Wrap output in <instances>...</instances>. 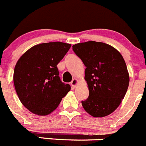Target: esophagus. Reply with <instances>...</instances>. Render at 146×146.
I'll return each instance as SVG.
<instances>
[{"instance_id": "1", "label": "esophagus", "mask_w": 146, "mask_h": 146, "mask_svg": "<svg viewBox=\"0 0 146 146\" xmlns=\"http://www.w3.org/2000/svg\"><path fill=\"white\" fill-rule=\"evenodd\" d=\"M78 80L77 79H73L72 80V81L71 82V86L73 88H74L76 87V86L78 85Z\"/></svg>"}]
</instances>
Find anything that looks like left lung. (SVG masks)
I'll return each instance as SVG.
<instances>
[{"instance_id":"1","label":"left lung","mask_w":146,"mask_h":146,"mask_svg":"<svg viewBox=\"0 0 146 146\" xmlns=\"http://www.w3.org/2000/svg\"><path fill=\"white\" fill-rule=\"evenodd\" d=\"M85 66L89 96L82 101L86 112L94 117L109 115L126 94L129 74L122 54L106 43L88 41L72 46Z\"/></svg>"}]
</instances>
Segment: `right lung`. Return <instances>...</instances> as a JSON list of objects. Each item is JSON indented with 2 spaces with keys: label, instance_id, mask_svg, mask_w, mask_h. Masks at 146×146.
<instances>
[{
  "label": "right lung",
  "instance_id": "right-lung-1",
  "mask_svg": "<svg viewBox=\"0 0 146 146\" xmlns=\"http://www.w3.org/2000/svg\"><path fill=\"white\" fill-rule=\"evenodd\" d=\"M71 47L69 43L50 42L32 46L15 67L14 85L20 100L37 115L51 114L71 89L61 82L57 65Z\"/></svg>",
  "mask_w": 146,
  "mask_h": 146
}]
</instances>
